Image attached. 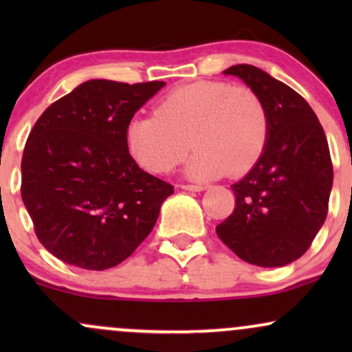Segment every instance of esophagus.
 Listing matches in <instances>:
<instances>
[{"instance_id": "1", "label": "esophagus", "mask_w": 352, "mask_h": 352, "mask_svg": "<svg viewBox=\"0 0 352 352\" xmlns=\"http://www.w3.org/2000/svg\"><path fill=\"white\" fill-rule=\"evenodd\" d=\"M180 187L184 190H187V192H201V190L207 188L205 185H190V184H184V185H180Z\"/></svg>"}]
</instances>
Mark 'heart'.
<instances>
[{
  "label": "heart",
  "instance_id": "heart-1",
  "mask_svg": "<svg viewBox=\"0 0 352 352\" xmlns=\"http://www.w3.org/2000/svg\"><path fill=\"white\" fill-rule=\"evenodd\" d=\"M152 117H134L125 142L135 162L152 173H167L185 159L188 141L195 155L193 179L208 180L250 172L263 155L270 116L263 99L245 86L197 80L159 100Z\"/></svg>",
  "mask_w": 352,
  "mask_h": 352
}]
</instances>
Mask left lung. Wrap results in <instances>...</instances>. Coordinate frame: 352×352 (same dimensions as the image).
I'll use <instances>...</instances> for the list:
<instances>
[{"label":"left lung","mask_w":352,"mask_h":352,"mask_svg":"<svg viewBox=\"0 0 352 352\" xmlns=\"http://www.w3.org/2000/svg\"><path fill=\"white\" fill-rule=\"evenodd\" d=\"M223 74L243 79L263 99L270 135L256 165L232 185L235 208L217 235L246 263L285 266L308 252L328 215V140L309 104L285 82L250 64Z\"/></svg>","instance_id":"left-lung-1"}]
</instances>
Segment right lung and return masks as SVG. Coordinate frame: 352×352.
<instances>
[{
  "mask_svg": "<svg viewBox=\"0 0 352 352\" xmlns=\"http://www.w3.org/2000/svg\"><path fill=\"white\" fill-rule=\"evenodd\" d=\"M162 80L92 79L52 102L24 145L21 199L47 252L84 270L127 260L173 193L129 153L125 127Z\"/></svg>",
  "mask_w": 352,
  "mask_h": 352,
  "instance_id": "1",
  "label": "right lung"
}]
</instances>
